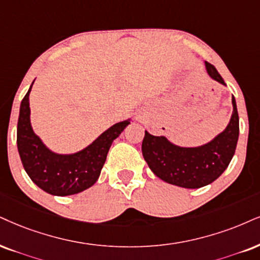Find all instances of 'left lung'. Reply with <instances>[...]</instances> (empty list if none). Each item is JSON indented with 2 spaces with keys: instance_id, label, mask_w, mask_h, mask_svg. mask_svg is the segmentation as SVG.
I'll return each mask as SVG.
<instances>
[{
  "instance_id": "obj_1",
  "label": "left lung",
  "mask_w": 260,
  "mask_h": 260,
  "mask_svg": "<svg viewBox=\"0 0 260 260\" xmlns=\"http://www.w3.org/2000/svg\"><path fill=\"white\" fill-rule=\"evenodd\" d=\"M207 75L225 85L216 67L205 61ZM233 114L222 133L205 145L182 147L165 136H154L145 130L142 154L156 177L166 183L187 189L211 184L225 171L235 154L239 140V113L233 96Z\"/></svg>"
}]
</instances>
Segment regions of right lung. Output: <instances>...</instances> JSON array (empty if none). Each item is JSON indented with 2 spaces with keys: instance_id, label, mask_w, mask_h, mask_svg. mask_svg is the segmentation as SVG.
I'll list each match as a JSON object with an SVG mask.
<instances>
[{
  "instance_id": "1",
  "label": "right lung",
  "mask_w": 260,
  "mask_h": 260,
  "mask_svg": "<svg viewBox=\"0 0 260 260\" xmlns=\"http://www.w3.org/2000/svg\"><path fill=\"white\" fill-rule=\"evenodd\" d=\"M32 84L22 99L19 111L17 145L22 166L31 181L48 194L67 197L81 193L94 185L100 177L112 143L131 119L112 125L78 152L71 154L55 153L44 145L32 129L28 100Z\"/></svg>"
}]
</instances>
